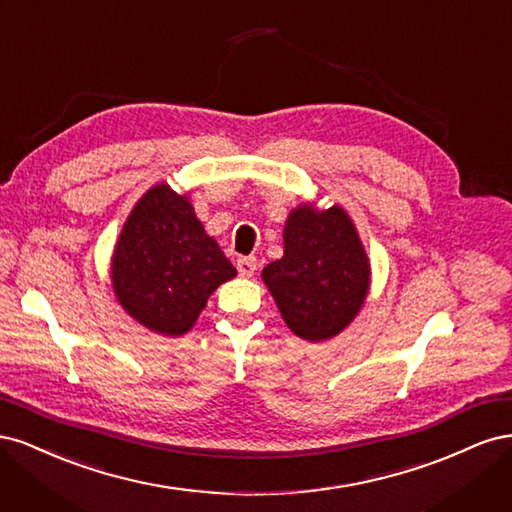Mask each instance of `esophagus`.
<instances>
[{
  "label": "esophagus",
  "mask_w": 512,
  "mask_h": 512,
  "mask_svg": "<svg viewBox=\"0 0 512 512\" xmlns=\"http://www.w3.org/2000/svg\"><path fill=\"white\" fill-rule=\"evenodd\" d=\"M256 269H258V262H256L254 256H241V258H237V271L243 277H252Z\"/></svg>",
  "instance_id": "esophagus-1"
}]
</instances>
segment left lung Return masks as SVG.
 Returning a JSON list of instances; mask_svg holds the SVG:
<instances>
[{
  "mask_svg": "<svg viewBox=\"0 0 512 512\" xmlns=\"http://www.w3.org/2000/svg\"><path fill=\"white\" fill-rule=\"evenodd\" d=\"M282 318L307 342L346 329L367 297L369 262L348 213L303 205L284 228V256L262 269Z\"/></svg>",
  "mask_w": 512,
  "mask_h": 512,
  "instance_id": "obj_1",
  "label": "left lung"
}]
</instances>
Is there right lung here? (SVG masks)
<instances>
[{
    "label": "right lung",
    "mask_w": 512,
    "mask_h": 512,
    "mask_svg": "<svg viewBox=\"0 0 512 512\" xmlns=\"http://www.w3.org/2000/svg\"><path fill=\"white\" fill-rule=\"evenodd\" d=\"M111 273L117 299L132 318L177 337L194 327L211 292L237 269L196 220L188 196L160 183L123 224Z\"/></svg>",
    "instance_id": "1"
}]
</instances>
